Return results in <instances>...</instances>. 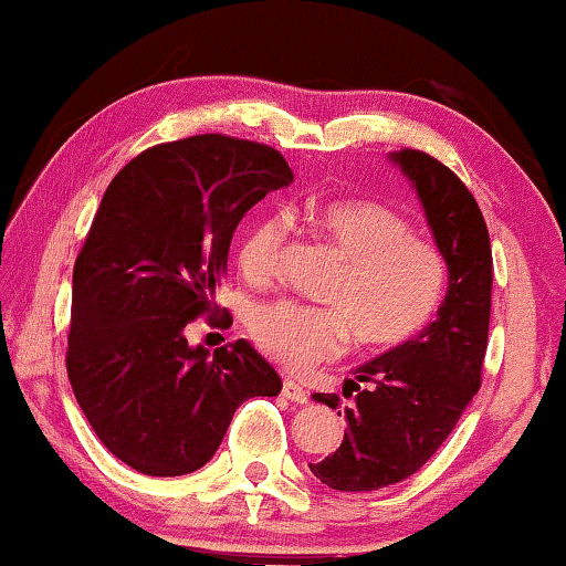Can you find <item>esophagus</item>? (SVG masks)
I'll return each instance as SVG.
<instances>
[{"mask_svg":"<svg viewBox=\"0 0 566 566\" xmlns=\"http://www.w3.org/2000/svg\"><path fill=\"white\" fill-rule=\"evenodd\" d=\"M282 396H284L286 400L297 402V406H304V402L310 400V398H307V390H304L297 380H290V378H286L284 385H282Z\"/></svg>","mask_w":566,"mask_h":566,"instance_id":"34e87169","label":"esophagus"}]
</instances>
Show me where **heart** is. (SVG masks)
<instances>
[{"instance_id":"heart-1","label":"heart","mask_w":566,"mask_h":566,"mask_svg":"<svg viewBox=\"0 0 566 566\" xmlns=\"http://www.w3.org/2000/svg\"><path fill=\"white\" fill-rule=\"evenodd\" d=\"M307 221L343 256V269L325 294L337 310L300 302L259 304L249 317L254 343L286 367H307L343 347L347 329L363 347H392L418 335L446 292V259L430 241L410 234L408 221L390 206L367 199L312 203ZM286 223L256 213L239 237L237 264L251 282H266Z\"/></svg>"}]
</instances>
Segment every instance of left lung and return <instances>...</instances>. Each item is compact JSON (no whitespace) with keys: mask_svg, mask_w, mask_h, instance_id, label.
Instances as JSON below:
<instances>
[{"mask_svg":"<svg viewBox=\"0 0 566 566\" xmlns=\"http://www.w3.org/2000/svg\"><path fill=\"white\" fill-rule=\"evenodd\" d=\"M416 188L430 234L448 266L438 317L416 337L353 370L345 380L343 443L310 471L335 491H378L416 473L433 455L479 392L491 317V241L469 188L423 150L390 154ZM337 408V396L315 392ZM339 416V412H337Z\"/></svg>","mask_w":566,"mask_h":566,"instance_id":"left-lung-1","label":"left lung"}]
</instances>
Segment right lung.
<instances>
[{
	"label": "right lung",
	"instance_id": "1",
	"mask_svg": "<svg viewBox=\"0 0 566 566\" xmlns=\"http://www.w3.org/2000/svg\"><path fill=\"white\" fill-rule=\"evenodd\" d=\"M292 181L274 148L206 133L143 150L107 186L73 272L67 378L130 469H201L241 402L280 396V375L247 339L209 355L184 329L213 307L244 213Z\"/></svg>",
	"mask_w": 566,
	"mask_h": 566
}]
</instances>
